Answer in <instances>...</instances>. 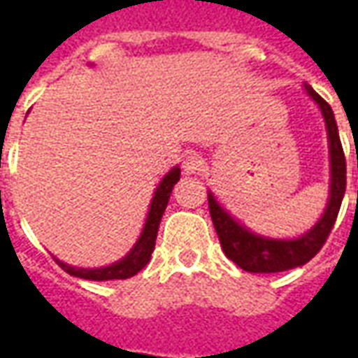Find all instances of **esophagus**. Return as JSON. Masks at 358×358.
I'll return each mask as SVG.
<instances>
[{
	"mask_svg": "<svg viewBox=\"0 0 358 358\" xmlns=\"http://www.w3.org/2000/svg\"><path fill=\"white\" fill-rule=\"evenodd\" d=\"M203 166H205V163H203L201 157L187 155L184 159V163H182V171H184V174H199L203 171Z\"/></svg>",
	"mask_w": 358,
	"mask_h": 358,
	"instance_id": "esophagus-1",
	"label": "esophagus"
}]
</instances>
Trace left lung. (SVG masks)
<instances>
[{
  "label": "left lung",
  "mask_w": 358,
  "mask_h": 358,
  "mask_svg": "<svg viewBox=\"0 0 358 358\" xmlns=\"http://www.w3.org/2000/svg\"><path fill=\"white\" fill-rule=\"evenodd\" d=\"M305 92L316 103V107L320 109V115L324 118L326 138H328V159H330L328 203L315 226H310L307 232L301 234L299 238H268V236L253 232L245 224H241L238 218L232 217L218 203L215 194L209 189L210 218H213L222 251L230 261H234L240 268L248 270V272L270 274V272L297 268V266L308 263L320 251L326 238L330 236L334 222L338 218L341 201H343V195H345V155H343V148L339 141L334 110L307 84H305Z\"/></svg>",
  "instance_id": "obj_1"
}]
</instances>
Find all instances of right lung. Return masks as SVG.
I'll return each instance as SVG.
<instances>
[{
	"mask_svg": "<svg viewBox=\"0 0 358 358\" xmlns=\"http://www.w3.org/2000/svg\"><path fill=\"white\" fill-rule=\"evenodd\" d=\"M180 180V166H172L171 171L164 174L159 186L155 187V194L149 205L148 218H145V224L141 228L140 238L136 240L134 248L126 253L122 259H118L115 263L107 264V266H99V268H82V266H73V264H66L63 261H59V266L69 272L71 276L84 278V280H94V282H107V280H126V278L136 276L151 259V253L155 249V240L157 232H159V224H161V218L163 213L169 205L171 199L172 187Z\"/></svg>",
	"mask_w": 358,
	"mask_h": 358,
	"instance_id": "1",
	"label": "right lung"
}]
</instances>
